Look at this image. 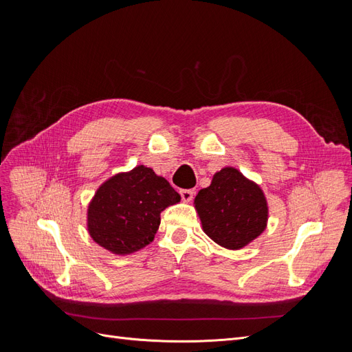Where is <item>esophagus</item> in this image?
<instances>
[{
	"label": "esophagus",
	"instance_id": "34e87169",
	"mask_svg": "<svg viewBox=\"0 0 352 352\" xmlns=\"http://www.w3.org/2000/svg\"><path fill=\"white\" fill-rule=\"evenodd\" d=\"M179 194H180V197H182V199L184 201H186V202H189L190 199L194 198V190L192 189H180L179 190Z\"/></svg>",
	"mask_w": 352,
	"mask_h": 352
}]
</instances>
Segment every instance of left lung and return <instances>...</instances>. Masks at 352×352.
I'll return each mask as SVG.
<instances>
[{"label": "left lung", "mask_w": 352, "mask_h": 352, "mask_svg": "<svg viewBox=\"0 0 352 352\" xmlns=\"http://www.w3.org/2000/svg\"><path fill=\"white\" fill-rule=\"evenodd\" d=\"M202 229L221 247L239 250L265 229L267 202L263 190L236 168H221L195 197Z\"/></svg>", "instance_id": "8db88e82"}]
</instances>
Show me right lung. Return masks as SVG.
Listing matches in <instances>:
<instances>
[{"label": "right lung", "mask_w": 352, "mask_h": 352, "mask_svg": "<svg viewBox=\"0 0 352 352\" xmlns=\"http://www.w3.org/2000/svg\"><path fill=\"white\" fill-rule=\"evenodd\" d=\"M179 199L164 177L138 166L100 186L88 210L89 233L105 250L131 254L154 239L162 211Z\"/></svg>", "instance_id": "add662e5"}]
</instances>
